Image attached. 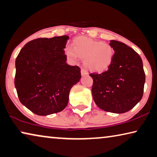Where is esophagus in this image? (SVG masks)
I'll return each mask as SVG.
<instances>
[{
  "instance_id": "34e87169",
  "label": "esophagus",
  "mask_w": 157,
  "mask_h": 157,
  "mask_svg": "<svg viewBox=\"0 0 157 157\" xmlns=\"http://www.w3.org/2000/svg\"><path fill=\"white\" fill-rule=\"evenodd\" d=\"M88 73H87V72H86V71L84 68H82V70H81V75L82 76H84V75H87Z\"/></svg>"
}]
</instances>
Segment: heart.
<instances>
[{
    "mask_svg": "<svg viewBox=\"0 0 157 157\" xmlns=\"http://www.w3.org/2000/svg\"><path fill=\"white\" fill-rule=\"evenodd\" d=\"M64 53L70 60L75 61L78 56L84 59L86 68L94 71H102L108 68L114 58V49L106 43L79 37L75 39L73 47L68 45Z\"/></svg>",
    "mask_w": 157,
    "mask_h": 157,
    "instance_id": "heart-1",
    "label": "heart"
}]
</instances>
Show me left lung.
<instances>
[{"mask_svg": "<svg viewBox=\"0 0 157 157\" xmlns=\"http://www.w3.org/2000/svg\"><path fill=\"white\" fill-rule=\"evenodd\" d=\"M114 49L113 62L101 73H93L91 91L94 101L102 110L124 113L132 109L143 95L145 74L143 61L131 47L110 40Z\"/></svg>", "mask_w": 157, "mask_h": 157, "instance_id": "obj_1", "label": "left lung"}]
</instances>
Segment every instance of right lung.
<instances>
[{"label": "right lung", "instance_id": "add662e5", "mask_svg": "<svg viewBox=\"0 0 157 157\" xmlns=\"http://www.w3.org/2000/svg\"><path fill=\"white\" fill-rule=\"evenodd\" d=\"M67 36L33 40L15 61L14 85L19 99L40 116L59 113L68 105L70 90L81 78L80 68L66 63Z\"/></svg>", "mask_w": 157, "mask_h": 157}]
</instances>
